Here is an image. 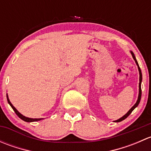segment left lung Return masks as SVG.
I'll list each match as a JSON object with an SVG mask.
<instances>
[{"instance_id":"obj_1","label":"left lung","mask_w":151,"mask_h":151,"mask_svg":"<svg viewBox=\"0 0 151 151\" xmlns=\"http://www.w3.org/2000/svg\"><path fill=\"white\" fill-rule=\"evenodd\" d=\"M131 53H132V57H133L134 60H135V63H136V64L137 65V67H138V70H139V96H138V99H137V102L135 103V104L133 106H132V108H131L129 110V112H127V113L125 115H123L122 118H121L120 119L117 120V121H115V122H121V121H123V120L126 119V118H127L128 116H129V115H130L131 113L132 112V111L134 110V109H135V108L137 107V106H138V104H139V102H140V99H141V96H142V89H141V83H142V72H141V69L140 68H139V64H138L137 61L136 60V58H135L134 55V53L132 52V51H131Z\"/></svg>"}]
</instances>
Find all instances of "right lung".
Returning a JSON list of instances; mask_svg holds the SVG:
<instances>
[{"instance_id": "1", "label": "right lung", "mask_w": 151, "mask_h": 151, "mask_svg": "<svg viewBox=\"0 0 151 151\" xmlns=\"http://www.w3.org/2000/svg\"><path fill=\"white\" fill-rule=\"evenodd\" d=\"M6 97H7V101H8V103L10 104V106H12V108L13 109V110L14 111L15 113L17 114V115L18 117H19V118H21V119L22 120V121H25V122H34V121H41V120H42L43 118H27V117L24 116V115H22V114L19 113V112H18L16 108L14 107V106L12 105V103H11V101H9V97H8V95L6 94Z\"/></svg>"}]
</instances>
